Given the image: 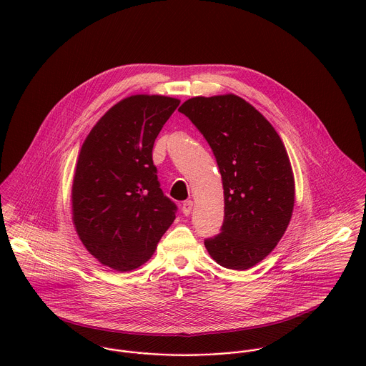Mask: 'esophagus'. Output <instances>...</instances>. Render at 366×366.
<instances>
[{"label":"esophagus","mask_w":366,"mask_h":366,"mask_svg":"<svg viewBox=\"0 0 366 366\" xmlns=\"http://www.w3.org/2000/svg\"><path fill=\"white\" fill-rule=\"evenodd\" d=\"M192 209H193V202H192V200H187V202H184V203L182 204V211H183L184 215H190Z\"/></svg>","instance_id":"esophagus-1"}]
</instances>
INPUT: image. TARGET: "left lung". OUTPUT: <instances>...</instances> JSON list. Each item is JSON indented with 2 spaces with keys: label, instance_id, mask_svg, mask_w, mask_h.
<instances>
[{
  "label": "left lung",
  "instance_id": "8db88e82",
  "mask_svg": "<svg viewBox=\"0 0 366 366\" xmlns=\"http://www.w3.org/2000/svg\"><path fill=\"white\" fill-rule=\"evenodd\" d=\"M203 134L224 187L221 232L204 239L218 264L245 270L283 237L295 206V177L270 122L234 94L194 97L179 108Z\"/></svg>",
  "mask_w": 366,
  "mask_h": 366
}]
</instances>
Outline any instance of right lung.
<instances>
[{
	"label": "right lung",
	"mask_w": 366,
	"mask_h": 366,
	"mask_svg": "<svg viewBox=\"0 0 366 366\" xmlns=\"http://www.w3.org/2000/svg\"><path fill=\"white\" fill-rule=\"evenodd\" d=\"M180 102L138 94L109 108L87 135L73 177L71 212L87 251L128 272L149 261L176 218L163 194L152 149Z\"/></svg>",
	"instance_id": "add662e5"
}]
</instances>
